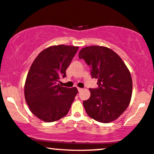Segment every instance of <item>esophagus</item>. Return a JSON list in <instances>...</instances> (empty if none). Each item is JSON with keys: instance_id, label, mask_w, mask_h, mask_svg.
<instances>
[{"instance_id": "obj_1", "label": "esophagus", "mask_w": 154, "mask_h": 154, "mask_svg": "<svg viewBox=\"0 0 154 154\" xmlns=\"http://www.w3.org/2000/svg\"><path fill=\"white\" fill-rule=\"evenodd\" d=\"M78 89V91L79 92H80L81 91H82L83 89H82V88H78V89Z\"/></svg>"}]
</instances>
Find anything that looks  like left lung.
<instances>
[{
  "label": "left lung",
  "instance_id": "obj_1",
  "mask_svg": "<svg viewBox=\"0 0 154 154\" xmlns=\"http://www.w3.org/2000/svg\"><path fill=\"white\" fill-rule=\"evenodd\" d=\"M79 58L91 67L92 78L98 80L97 89H89L91 96L83 101L90 118L108 123L118 118L130 103L132 79L130 72L120 56L105 46L83 48Z\"/></svg>",
  "mask_w": 154,
  "mask_h": 154
}]
</instances>
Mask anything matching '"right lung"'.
I'll use <instances>...</instances> for the list:
<instances>
[{
    "label": "right lung",
    "instance_id": "right-lung-1",
    "mask_svg": "<svg viewBox=\"0 0 154 154\" xmlns=\"http://www.w3.org/2000/svg\"><path fill=\"white\" fill-rule=\"evenodd\" d=\"M78 49V46L65 45L50 46L31 65L24 97L31 112L43 121L54 122L66 116L78 93L76 87L58 84L61 77H66V69Z\"/></svg>",
    "mask_w": 154,
    "mask_h": 154
}]
</instances>
